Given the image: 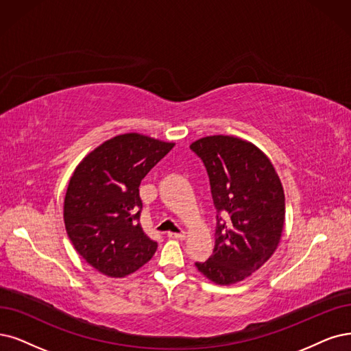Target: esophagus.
Instances as JSON below:
<instances>
[{"label": "esophagus", "instance_id": "34e87169", "mask_svg": "<svg viewBox=\"0 0 351 351\" xmlns=\"http://www.w3.org/2000/svg\"><path fill=\"white\" fill-rule=\"evenodd\" d=\"M167 237L169 239H173V240H184L185 239V232L180 231V232H167Z\"/></svg>", "mask_w": 351, "mask_h": 351}]
</instances>
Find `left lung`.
<instances>
[{"label":"left lung","mask_w":351,"mask_h":351,"mask_svg":"<svg viewBox=\"0 0 351 351\" xmlns=\"http://www.w3.org/2000/svg\"><path fill=\"white\" fill-rule=\"evenodd\" d=\"M191 150L208 172L218 213L213 256L195 266L217 285L237 283L261 269L280 241L285 223L280 179L261 149L234 136L202 137Z\"/></svg>","instance_id":"left-lung-1"}]
</instances>
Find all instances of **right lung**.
<instances>
[{"label":"right lung","mask_w":351,"mask_h":351,"mask_svg":"<svg viewBox=\"0 0 351 351\" xmlns=\"http://www.w3.org/2000/svg\"><path fill=\"white\" fill-rule=\"evenodd\" d=\"M173 146L137 133L120 134L76 166L64 197V227L75 250L101 274L124 278L158 249L138 223V186Z\"/></svg>","instance_id":"add662e5"}]
</instances>
